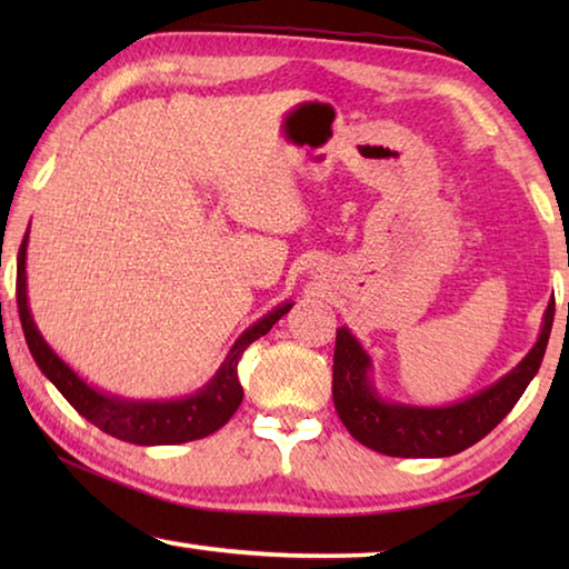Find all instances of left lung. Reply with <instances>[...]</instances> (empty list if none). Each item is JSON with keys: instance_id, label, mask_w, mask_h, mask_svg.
<instances>
[{"instance_id": "obj_1", "label": "left lung", "mask_w": 569, "mask_h": 569, "mask_svg": "<svg viewBox=\"0 0 569 569\" xmlns=\"http://www.w3.org/2000/svg\"><path fill=\"white\" fill-rule=\"evenodd\" d=\"M555 301L545 311L542 331L507 377L451 407H411L383 401L371 383V359L346 329L336 331L333 407L349 435L389 457H451L485 439L502 421L535 379L550 341Z\"/></svg>"}]
</instances>
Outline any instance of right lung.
I'll use <instances>...</instances> for the list:
<instances>
[{"mask_svg":"<svg viewBox=\"0 0 569 569\" xmlns=\"http://www.w3.org/2000/svg\"><path fill=\"white\" fill-rule=\"evenodd\" d=\"M27 236L19 246L17 256V308L19 321H22L24 339L34 356L37 366L50 379L57 391L72 403V407L82 413L84 419L94 427L102 429L104 435L118 437L122 441L140 447H158V445H182V441L203 439L213 435L228 419L233 417L236 409L243 401V387L238 381V361L243 351L256 339H261L273 329V323L281 319L283 313L291 311L293 303H283L273 308L271 313L256 321L248 331L240 333V339L233 343V349L226 356L223 366L210 379L203 389L192 393L188 399H172V401H130L120 397H110L92 389L88 381H82L77 373L67 366L60 356H57L50 343L42 339L40 329L34 326L30 313V303H27Z\"/></svg>","mask_w":569,"mask_h":569,"instance_id":"add662e5","label":"right lung"}]
</instances>
